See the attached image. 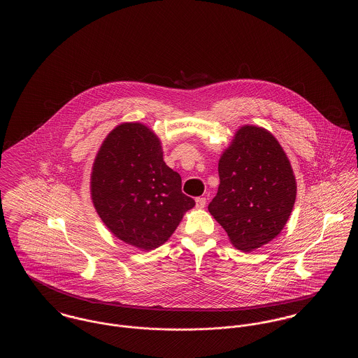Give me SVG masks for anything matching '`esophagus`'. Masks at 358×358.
<instances>
[{
  "instance_id": "obj_1",
  "label": "esophagus",
  "mask_w": 358,
  "mask_h": 358,
  "mask_svg": "<svg viewBox=\"0 0 358 358\" xmlns=\"http://www.w3.org/2000/svg\"><path fill=\"white\" fill-rule=\"evenodd\" d=\"M205 204H206V199H205V197H199V199H196V206H197V208L203 209Z\"/></svg>"
}]
</instances>
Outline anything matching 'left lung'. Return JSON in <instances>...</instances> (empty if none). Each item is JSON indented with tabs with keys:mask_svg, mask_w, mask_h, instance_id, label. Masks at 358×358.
I'll return each mask as SVG.
<instances>
[{
	"mask_svg": "<svg viewBox=\"0 0 358 358\" xmlns=\"http://www.w3.org/2000/svg\"><path fill=\"white\" fill-rule=\"evenodd\" d=\"M219 177L208 210L238 250L251 252L280 234L295 203L296 182L271 133L243 126L219 161Z\"/></svg>",
	"mask_w": 358,
	"mask_h": 358,
	"instance_id": "8db88e82",
	"label": "left lung"
}]
</instances>
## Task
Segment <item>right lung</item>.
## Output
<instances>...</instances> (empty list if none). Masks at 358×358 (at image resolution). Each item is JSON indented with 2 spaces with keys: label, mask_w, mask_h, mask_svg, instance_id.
Listing matches in <instances>:
<instances>
[{
  "label": "right lung",
  "mask_w": 358,
  "mask_h": 358,
  "mask_svg": "<svg viewBox=\"0 0 358 358\" xmlns=\"http://www.w3.org/2000/svg\"><path fill=\"white\" fill-rule=\"evenodd\" d=\"M92 203L107 228L150 251L176 231L196 203L164 158L159 139L141 123H123L103 141L91 174Z\"/></svg>",
  "instance_id": "obj_1"
}]
</instances>
